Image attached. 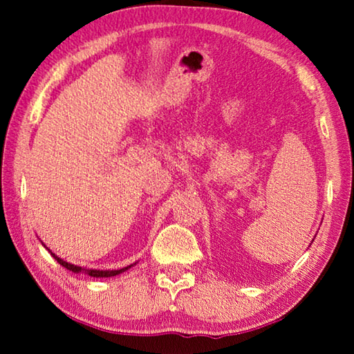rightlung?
<instances>
[{
    "mask_svg": "<svg viewBox=\"0 0 354 354\" xmlns=\"http://www.w3.org/2000/svg\"><path fill=\"white\" fill-rule=\"evenodd\" d=\"M45 248H46V247H45ZM46 250H48V248H46ZM48 251H50V250H48ZM50 253H51V256L55 257V259H56L59 263H61L62 267L67 268V270L73 272V273H86V274H88V277H93V278H111V277H117V274L127 272V270H129L131 267L136 266V263H131V266L123 267V268H118V270H97V268H86V267L75 266V263H70V262H67V261L61 259V257L56 256L55 253H53V251H50Z\"/></svg>",
    "mask_w": 354,
    "mask_h": 354,
    "instance_id": "add662e5",
    "label": "right lung"
}]
</instances>
